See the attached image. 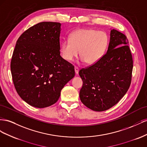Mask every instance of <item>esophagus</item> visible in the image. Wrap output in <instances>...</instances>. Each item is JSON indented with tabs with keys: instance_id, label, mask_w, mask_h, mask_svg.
Instances as JSON below:
<instances>
[{
	"instance_id": "1",
	"label": "esophagus",
	"mask_w": 147,
	"mask_h": 147,
	"mask_svg": "<svg viewBox=\"0 0 147 147\" xmlns=\"http://www.w3.org/2000/svg\"><path fill=\"white\" fill-rule=\"evenodd\" d=\"M74 70H75V73H76V74H78L79 73V68L77 66L74 67Z\"/></svg>"
}]
</instances>
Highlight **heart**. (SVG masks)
Listing matches in <instances>:
<instances>
[{
	"label": "heart",
	"instance_id": "b5f03b06",
	"mask_svg": "<svg viewBox=\"0 0 147 147\" xmlns=\"http://www.w3.org/2000/svg\"><path fill=\"white\" fill-rule=\"evenodd\" d=\"M108 45L105 32L92 29H79L71 33L69 39L62 42L60 53L63 59L71 61L78 56L80 51L82 60L92 65L103 57Z\"/></svg>",
	"mask_w": 147,
	"mask_h": 147
}]
</instances>
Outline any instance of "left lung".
I'll use <instances>...</instances> for the list:
<instances>
[{"label":"left lung","instance_id":"8db88e82","mask_svg":"<svg viewBox=\"0 0 147 147\" xmlns=\"http://www.w3.org/2000/svg\"><path fill=\"white\" fill-rule=\"evenodd\" d=\"M128 44L126 36L113 29L107 52L97 63L79 71L83 81L79 97L82 103L90 110H108L128 90L133 68Z\"/></svg>","mask_w":147,"mask_h":147}]
</instances>
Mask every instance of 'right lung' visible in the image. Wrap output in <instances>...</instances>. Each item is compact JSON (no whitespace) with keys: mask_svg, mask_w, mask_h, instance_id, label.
Returning a JSON list of instances; mask_svg holds the SVG:
<instances>
[{"mask_svg":"<svg viewBox=\"0 0 147 147\" xmlns=\"http://www.w3.org/2000/svg\"><path fill=\"white\" fill-rule=\"evenodd\" d=\"M61 24L41 22L25 31L16 41L10 69L15 89L30 105L55 103L65 85L74 78V66L60 56Z\"/></svg>","mask_w":147,"mask_h":147,"instance_id":"right-lung-1","label":"right lung"}]
</instances>
